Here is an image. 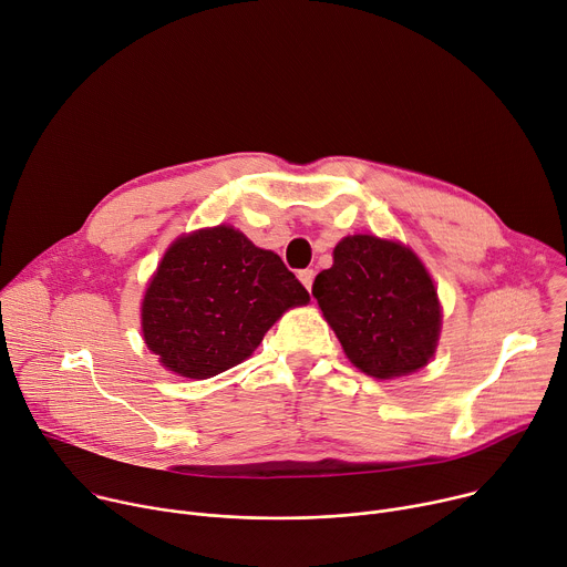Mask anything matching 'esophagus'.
Returning <instances> with one entry per match:
<instances>
[{"instance_id": "34e87169", "label": "esophagus", "mask_w": 567, "mask_h": 567, "mask_svg": "<svg viewBox=\"0 0 567 567\" xmlns=\"http://www.w3.org/2000/svg\"><path fill=\"white\" fill-rule=\"evenodd\" d=\"M298 280L305 285V289L310 291L312 289V282H315V271L312 269H302L298 271Z\"/></svg>"}]
</instances>
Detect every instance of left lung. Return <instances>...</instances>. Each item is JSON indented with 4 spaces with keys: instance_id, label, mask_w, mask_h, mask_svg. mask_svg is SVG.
Instances as JSON below:
<instances>
[{
    "instance_id": "obj_1",
    "label": "left lung",
    "mask_w": 567,
    "mask_h": 567,
    "mask_svg": "<svg viewBox=\"0 0 567 567\" xmlns=\"http://www.w3.org/2000/svg\"><path fill=\"white\" fill-rule=\"evenodd\" d=\"M312 296L350 362L367 375L414 373L434 354L441 328L436 289L419 257L395 241L373 235L341 239Z\"/></svg>"
}]
</instances>
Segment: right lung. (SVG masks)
<instances>
[{
    "label": "right lung",
    "mask_w": 567,
    "mask_h": 567,
    "mask_svg": "<svg viewBox=\"0 0 567 567\" xmlns=\"http://www.w3.org/2000/svg\"><path fill=\"white\" fill-rule=\"evenodd\" d=\"M307 300L276 252L217 226L165 252L142 302V332L163 367L205 380L244 362L285 310Z\"/></svg>",
    "instance_id": "add662e5"
}]
</instances>
